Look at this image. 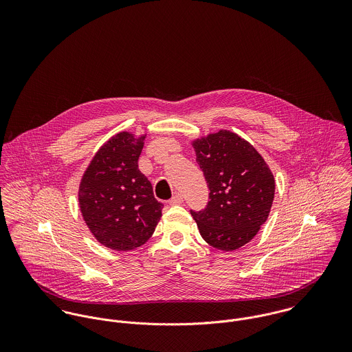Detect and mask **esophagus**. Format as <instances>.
<instances>
[{
    "label": "esophagus",
    "instance_id": "34e87169",
    "mask_svg": "<svg viewBox=\"0 0 352 352\" xmlns=\"http://www.w3.org/2000/svg\"><path fill=\"white\" fill-rule=\"evenodd\" d=\"M183 203V197L180 194H175L173 198L169 201L170 206H176V204H182Z\"/></svg>",
    "mask_w": 352,
    "mask_h": 352
}]
</instances>
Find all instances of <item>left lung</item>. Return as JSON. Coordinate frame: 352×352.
Here are the masks:
<instances>
[{
  "label": "left lung",
  "mask_w": 352,
  "mask_h": 352,
  "mask_svg": "<svg viewBox=\"0 0 352 352\" xmlns=\"http://www.w3.org/2000/svg\"><path fill=\"white\" fill-rule=\"evenodd\" d=\"M191 144L210 190L206 208L191 214L208 245L236 251L251 241L270 215L274 175L261 154L229 130Z\"/></svg>",
  "instance_id": "left-lung-1"
}]
</instances>
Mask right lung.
<instances>
[{"mask_svg":"<svg viewBox=\"0 0 352 352\" xmlns=\"http://www.w3.org/2000/svg\"><path fill=\"white\" fill-rule=\"evenodd\" d=\"M146 134L122 131L111 137L89 162L78 204L94 237L112 251L144 245L161 218L162 203L153 195L148 177L138 169Z\"/></svg>","mask_w":352,"mask_h":352,"instance_id":"1","label":"right lung"}]
</instances>
